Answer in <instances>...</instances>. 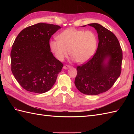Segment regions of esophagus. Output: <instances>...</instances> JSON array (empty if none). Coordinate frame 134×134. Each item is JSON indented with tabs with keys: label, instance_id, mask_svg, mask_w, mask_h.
<instances>
[{
	"label": "esophagus",
	"instance_id": "esophagus-1",
	"mask_svg": "<svg viewBox=\"0 0 134 134\" xmlns=\"http://www.w3.org/2000/svg\"><path fill=\"white\" fill-rule=\"evenodd\" d=\"M70 67H71V66H70V65H64V67H63V69H69V68H70Z\"/></svg>",
	"mask_w": 134,
	"mask_h": 134
}]
</instances>
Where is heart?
<instances>
[{"label":"heart","mask_w":134,"mask_h":134,"mask_svg":"<svg viewBox=\"0 0 134 134\" xmlns=\"http://www.w3.org/2000/svg\"><path fill=\"white\" fill-rule=\"evenodd\" d=\"M58 40L50 42V47L56 58L62 61L70 55L79 63L92 58L96 49L97 38L91 30L84 31L69 28L59 35Z\"/></svg>","instance_id":"heart-1"}]
</instances>
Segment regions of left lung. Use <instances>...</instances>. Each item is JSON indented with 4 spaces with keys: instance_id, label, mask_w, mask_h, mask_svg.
I'll list each match as a JSON object with an SVG mask.
<instances>
[{
    "instance_id": "8db88e82",
    "label": "left lung",
    "mask_w": 134,
    "mask_h": 134,
    "mask_svg": "<svg viewBox=\"0 0 134 134\" xmlns=\"http://www.w3.org/2000/svg\"><path fill=\"white\" fill-rule=\"evenodd\" d=\"M89 25L97 32L98 48L92 58L76 67L74 83L85 94L97 95L109 90L120 76L123 52L118 39L112 32L98 24ZM107 58L109 59L105 64L104 61Z\"/></svg>"
}]
</instances>
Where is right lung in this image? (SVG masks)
<instances>
[{
    "label": "right lung",
    "mask_w": 134,
    "mask_h": 134,
    "mask_svg": "<svg viewBox=\"0 0 134 134\" xmlns=\"http://www.w3.org/2000/svg\"><path fill=\"white\" fill-rule=\"evenodd\" d=\"M60 28L38 23L25 28L14 41L10 55L11 71L28 92L44 93L55 84L63 64L51 51L49 40Z\"/></svg>",
    "instance_id": "add662e5"
}]
</instances>
